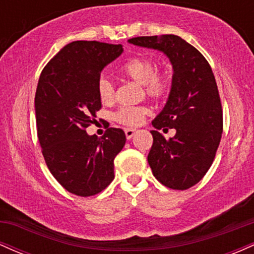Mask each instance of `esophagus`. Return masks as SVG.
I'll use <instances>...</instances> for the list:
<instances>
[{"label": "esophagus", "mask_w": 254, "mask_h": 254, "mask_svg": "<svg viewBox=\"0 0 254 254\" xmlns=\"http://www.w3.org/2000/svg\"><path fill=\"white\" fill-rule=\"evenodd\" d=\"M135 129H125V136H127V138H132L133 135H135Z\"/></svg>", "instance_id": "34e87169"}]
</instances>
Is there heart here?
Instances as JSON below:
<instances>
[{
	"mask_svg": "<svg viewBox=\"0 0 254 254\" xmlns=\"http://www.w3.org/2000/svg\"><path fill=\"white\" fill-rule=\"evenodd\" d=\"M122 74L135 80L137 83L143 86L145 94L153 99H161L168 93L171 87V77L166 69H155V63L150 58L136 56L127 60L119 68ZM98 95L103 104H109L115 97L113 84L107 77L99 78ZM149 112L145 106H121L113 113V119L127 127H137L143 122L147 113Z\"/></svg>",
	"mask_w": 254,
	"mask_h": 254,
	"instance_id": "heart-1",
	"label": "heart"
}]
</instances>
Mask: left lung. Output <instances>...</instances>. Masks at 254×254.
<instances>
[{
    "instance_id": "obj_1",
    "label": "left lung",
    "mask_w": 254,
    "mask_h": 254,
    "mask_svg": "<svg viewBox=\"0 0 254 254\" xmlns=\"http://www.w3.org/2000/svg\"><path fill=\"white\" fill-rule=\"evenodd\" d=\"M129 43L162 51L173 65L170 97L151 122L156 130L150 131L148 164L162 185L188 190L209 171L222 136V106L214 72L194 46L174 34L136 37ZM161 128L177 132L166 140L158 132Z\"/></svg>"
}]
</instances>
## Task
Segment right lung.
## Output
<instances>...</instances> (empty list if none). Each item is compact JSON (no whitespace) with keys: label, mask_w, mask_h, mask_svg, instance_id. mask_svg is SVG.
Instances as JSON below:
<instances>
[{"label":"right lung","mask_w":254,"mask_h":254,"mask_svg":"<svg viewBox=\"0 0 254 254\" xmlns=\"http://www.w3.org/2000/svg\"><path fill=\"white\" fill-rule=\"evenodd\" d=\"M123 52L121 44L77 40L45 65L38 81L37 133L49 171L70 193L89 197L115 178V157L127 137L118 127L87 135L101 109L97 84L105 65Z\"/></svg>","instance_id":"obj_1"}]
</instances>
